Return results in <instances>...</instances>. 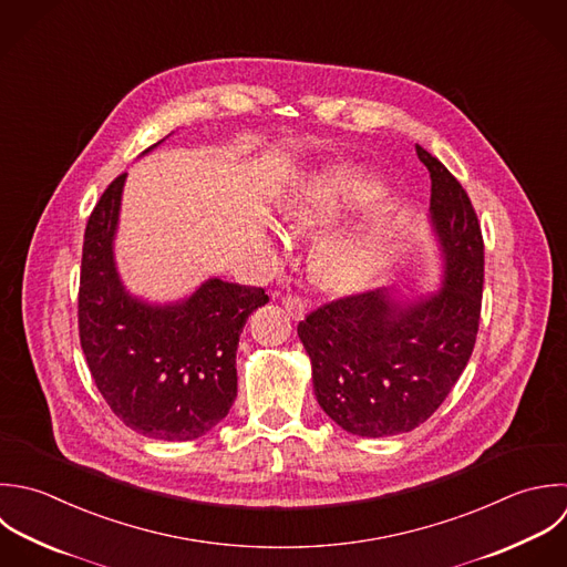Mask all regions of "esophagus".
Segmentation results:
<instances>
[{
  "instance_id": "esophagus-1",
  "label": "esophagus",
  "mask_w": 567,
  "mask_h": 567,
  "mask_svg": "<svg viewBox=\"0 0 567 567\" xmlns=\"http://www.w3.org/2000/svg\"><path fill=\"white\" fill-rule=\"evenodd\" d=\"M282 307L287 309V313H289L293 320H300V318H305V313H307V305H305V300H300L298 296H285V298H282Z\"/></svg>"
}]
</instances>
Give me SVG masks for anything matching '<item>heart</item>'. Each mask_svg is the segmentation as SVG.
<instances>
[{"label": "heart", "instance_id": "heart-1", "mask_svg": "<svg viewBox=\"0 0 567 567\" xmlns=\"http://www.w3.org/2000/svg\"><path fill=\"white\" fill-rule=\"evenodd\" d=\"M382 194V181L355 169H333L302 185L282 214L289 227H333L342 216L375 203ZM389 240L391 229L382 220L333 238L320 256V276L338 289L369 280L384 260Z\"/></svg>", "mask_w": 567, "mask_h": 567}]
</instances>
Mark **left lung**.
Here are the masks:
<instances>
[{
	"label": "left lung",
	"instance_id": "8db88e82",
	"mask_svg": "<svg viewBox=\"0 0 567 567\" xmlns=\"http://www.w3.org/2000/svg\"><path fill=\"white\" fill-rule=\"evenodd\" d=\"M431 174L440 289H391L324 305L298 324L322 411L347 433L389 437L426 422L464 373L480 329L484 240L460 181L415 145Z\"/></svg>",
	"mask_w": 567,
	"mask_h": 567
}]
</instances>
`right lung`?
<instances>
[{
    "instance_id": "right-lung-1",
    "label": "right lung",
    "mask_w": 567,
    "mask_h": 567,
    "mask_svg": "<svg viewBox=\"0 0 567 567\" xmlns=\"http://www.w3.org/2000/svg\"><path fill=\"white\" fill-rule=\"evenodd\" d=\"M125 178L107 185L85 225L81 349L99 393L125 426L163 442L198 440L236 400L238 340L269 296L220 278L163 305L130 293L114 258Z\"/></svg>"
}]
</instances>
